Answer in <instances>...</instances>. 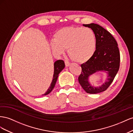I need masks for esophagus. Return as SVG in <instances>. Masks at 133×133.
Returning <instances> with one entry per match:
<instances>
[{"label": "esophagus", "mask_w": 133, "mask_h": 133, "mask_svg": "<svg viewBox=\"0 0 133 133\" xmlns=\"http://www.w3.org/2000/svg\"><path fill=\"white\" fill-rule=\"evenodd\" d=\"M64 62H65V65H66V67L69 66L70 64H71V63L69 62V61H64Z\"/></svg>", "instance_id": "obj_1"}]
</instances>
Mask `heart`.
Masks as SVG:
<instances>
[{"label":"heart","instance_id":"obj_1","mask_svg":"<svg viewBox=\"0 0 133 133\" xmlns=\"http://www.w3.org/2000/svg\"><path fill=\"white\" fill-rule=\"evenodd\" d=\"M51 47L56 54H61L66 49L67 54L76 62H84L96 51V38L93 30L88 27L68 26L55 34Z\"/></svg>","mask_w":133,"mask_h":133}]
</instances>
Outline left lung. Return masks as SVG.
Returning <instances> with one entry per match:
<instances>
[{"mask_svg":"<svg viewBox=\"0 0 133 133\" xmlns=\"http://www.w3.org/2000/svg\"><path fill=\"white\" fill-rule=\"evenodd\" d=\"M83 25L93 30L96 38V47L91 58L81 65L82 71L78 78V82L87 93H100L109 88L118 72L120 52L115 39L101 26L95 23ZM98 71H106L108 74L107 79L101 87H92L88 82L89 76Z\"/></svg>","mask_w":133,"mask_h":133,"instance_id":"left-lung-1","label":"left lung"}]
</instances>
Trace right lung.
Segmentation results:
<instances>
[{
    "label": "right lung",
    "mask_w": 133,
    "mask_h": 133,
    "mask_svg": "<svg viewBox=\"0 0 133 133\" xmlns=\"http://www.w3.org/2000/svg\"><path fill=\"white\" fill-rule=\"evenodd\" d=\"M65 67V64L63 60H57L54 63V74L53 76V79L51 83L50 88H48L47 91L43 95H47L50 94L52 90L55 88V84L59 74L62 71V70Z\"/></svg>",
    "instance_id": "add662e5"
}]
</instances>
